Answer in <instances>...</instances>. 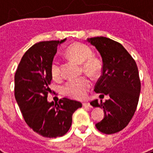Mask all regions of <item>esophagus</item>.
<instances>
[{"instance_id": "34e87169", "label": "esophagus", "mask_w": 153, "mask_h": 153, "mask_svg": "<svg viewBox=\"0 0 153 153\" xmlns=\"http://www.w3.org/2000/svg\"><path fill=\"white\" fill-rule=\"evenodd\" d=\"M82 105H83L84 107H91V104H90L89 102H82Z\"/></svg>"}]
</instances>
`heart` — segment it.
<instances>
[{
  "label": "heart",
  "instance_id": "b5f03b06",
  "mask_svg": "<svg viewBox=\"0 0 153 153\" xmlns=\"http://www.w3.org/2000/svg\"><path fill=\"white\" fill-rule=\"evenodd\" d=\"M92 51L87 45L82 43H74L66 50V55L71 59L82 64V69L91 76H95L100 70V62L92 56ZM51 73L54 79L60 78L61 68L59 61L54 60L51 66ZM91 86V80L86 77L71 79L65 84L63 92L71 98L82 99L86 96Z\"/></svg>",
  "mask_w": 153,
  "mask_h": 153
}]
</instances>
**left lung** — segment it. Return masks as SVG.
Masks as SVG:
<instances>
[{
	"label": "left lung",
	"instance_id": "1",
	"mask_svg": "<svg viewBox=\"0 0 153 153\" xmlns=\"http://www.w3.org/2000/svg\"><path fill=\"white\" fill-rule=\"evenodd\" d=\"M102 59V75L94 90L109 98L101 103L94 100L91 105L104 110V118L95 125L98 130L113 134L128 126L137 106L140 92L139 72L130 54L121 44L106 37L89 38ZM100 95V96H101Z\"/></svg>",
	"mask_w": 153,
	"mask_h": 153
}]
</instances>
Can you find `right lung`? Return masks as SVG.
<instances>
[{
	"mask_svg": "<svg viewBox=\"0 0 153 153\" xmlns=\"http://www.w3.org/2000/svg\"><path fill=\"white\" fill-rule=\"evenodd\" d=\"M62 40L43 41L31 47L23 55L15 74V98L25 122L44 137H59L71 128L72 115L82 103L67 98L59 103L48 102L51 66Z\"/></svg>",
	"mask_w": 153,
	"mask_h": 153,
	"instance_id": "add662e5",
	"label": "right lung"
}]
</instances>
